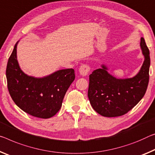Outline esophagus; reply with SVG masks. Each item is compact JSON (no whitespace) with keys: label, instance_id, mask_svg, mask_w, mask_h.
<instances>
[{"label":"esophagus","instance_id":"obj_1","mask_svg":"<svg viewBox=\"0 0 155 155\" xmlns=\"http://www.w3.org/2000/svg\"><path fill=\"white\" fill-rule=\"evenodd\" d=\"M90 70V68L89 66L86 64H83L79 68V74L82 77H85L88 74Z\"/></svg>","mask_w":155,"mask_h":155}]
</instances>
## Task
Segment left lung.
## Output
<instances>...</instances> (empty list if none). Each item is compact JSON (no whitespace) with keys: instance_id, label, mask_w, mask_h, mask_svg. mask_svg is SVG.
Returning <instances> with one entry per match:
<instances>
[{"instance_id":"obj_1","label":"left lung","mask_w":155,"mask_h":155,"mask_svg":"<svg viewBox=\"0 0 155 155\" xmlns=\"http://www.w3.org/2000/svg\"><path fill=\"white\" fill-rule=\"evenodd\" d=\"M140 47L144 61L139 72L132 78H117L108 72L105 64L90 75L87 96L96 112L105 117L124 115L143 97L149 82L150 51L144 38Z\"/></svg>"}]
</instances>
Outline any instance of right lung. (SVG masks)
I'll use <instances>...</instances> for the list:
<instances>
[{
  "instance_id": "obj_1",
  "label": "right lung",
  "mask_w": 155,
  "mask_h": 155,
  "mask_svg": "<svg viewBox=\"0 0 155 155\" xmlns=\"http://www.w3.org/2000/svg\"><path fill=\"white\" fill-rule=\"evenodd\" d=\"M9 58L6 69L7 87L18 107L31 116L49 119L60 110L63 98L75 78L73 69L57 70L43 77L25 73L17 60V45Z\"/></svg>"
}]
</instances>
